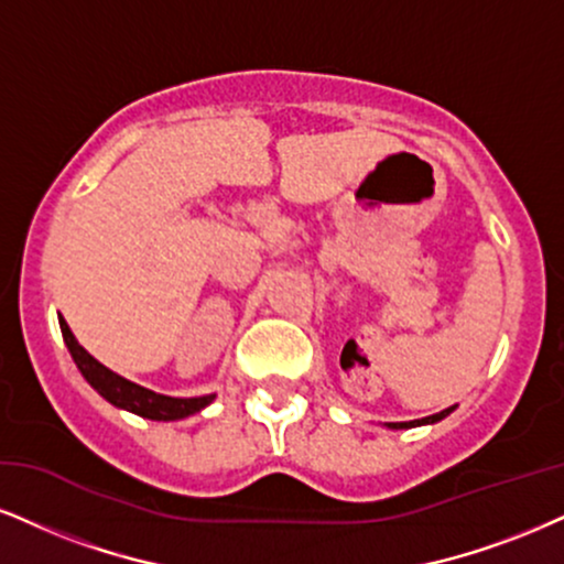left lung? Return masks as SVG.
<instances>
[{"mask_svg": "<svg viewBox=\"0 0 564 564\" xmlns=\"http://www.w3.org/2000/svg\"><path fill=\"white\" fill-rule=\"evenodd\" d=\"M452 410H455V405L447 408V410H442V413H436V415H426V419H421V421H402V423H389V429H413V426H423V423H436V421L447 419V415L452 413Z\"/></svg>", "mask_w": 564, "mask_h": 564, "instance_id": "left-lung-1", "label": "left lung"}]
</instances>
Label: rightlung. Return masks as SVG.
Returning a JSON list of instances; mask_svg holds the SVG:
<instances>
[{
	"label": "right lung",
	"mask_w": 564,
	"mask_h": 564,
	"mask_svg": "<svg viewBox=\"0 0 564 564\" xmlns=\"http://www.w3.org/2000/svg\"><path fill=\"white\" fill-rule=\"evenodd\" d=\"M59 329L62 337H65V345L73 356L75 366L80 368V373L96 392L101 394L104 400H109L117 408L130 410V413L143 415V419L151 421H177L185 419V415L198 413L200 408H206L208 402L214 400V394H206V398H166V394H156L151 389L138 387L133 381L122 379L120 373L109 371L107 366H101L94 356H88L86 350L78 345V339L73 337L65 318L59 316Z\"/></svg>",
	"instance_id": "right-lung-1"
}]
</instances>
